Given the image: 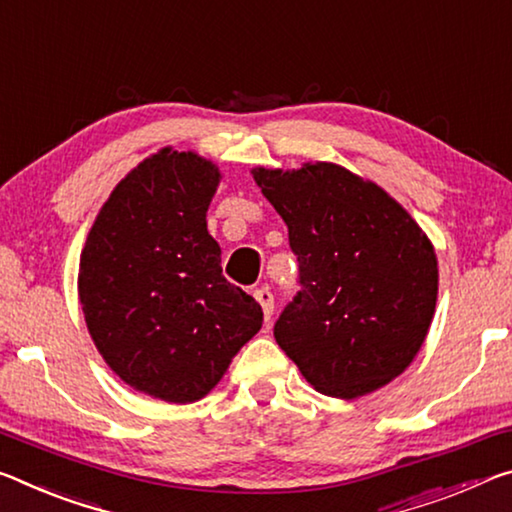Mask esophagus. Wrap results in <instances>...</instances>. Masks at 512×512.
<instances>
[{
    "instance_id": "obj_1",
    "label": "esophagus",
    "mask_w": 512,
    "mask_h": 512,
    "mask_svg": "<svg viewBox=\"0 0 512 512\" xmlns=\"http://www.w3.org/2000/svg\"><path fill=\"white\" fill-rule=\"evenodd\" d=\"M255 300L259 305H262V312H264V319L269 321L273 316V294L266 287H259L255 289Z\"/></svg>"
}]
</instances>
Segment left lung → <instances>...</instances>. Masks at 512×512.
Listing matches in <instances>:
<instances>
[{
    "mask_svg": "<svg viewBox=\"0 0 512 512\" xmlns=\"http://www.w3.org/2000/svg\"><path fill=\"white\" fill-rule=\"evenodd\" d=\"M289 227L300 289L275 342L316 392L360 399L392 383L426 342L437 255L419 223L376 182L332 164L250 170Z\"/></svg>",
    "mask_w": 512,
    "mask_h": 512,
    "instance_id": "1",
    "label": "left lung"
}]
</instances>
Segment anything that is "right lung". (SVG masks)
Segmentation results:
<instances>
[{"mask_svg":"<svg viewBox=\"0 0 512 512\" xmlns=\"http://www.w3.org/2000/svg\"><path fill=\"white\" fill-rule=\"evenodd\" d=\"M221 170L161 148L116 184L88 232L77 291L102 360L152 399L193 403L262 328L253 296L223 278L207 209Z\"/></svg>","mask_w":512,"mask_h":512,"instance_id":"1","label":"right lung"}]
</instances>
